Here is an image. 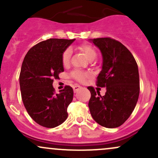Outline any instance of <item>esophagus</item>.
Listing matches in <instances>:
<instances>
[{"mask_svg": "<svg viewBox=\"0 0 158 158\" xmlns=\"http://www.w3.org/2000/svg\"><path fill=\"white\" fill-rule=\"evenodd\" d=\"M73 91L75 92H77L78 90H79V89H81V86H79V85H74V86L73 87Z\"/></svg>", "mask_w": 158, "mask_h": 158, "instance_id": "1", "label": "esophagus"}]
</instances>
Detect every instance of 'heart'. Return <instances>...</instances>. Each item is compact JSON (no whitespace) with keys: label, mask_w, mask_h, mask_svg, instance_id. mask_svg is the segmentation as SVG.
Instances as JSON below:
<instances>
[{"label":"heart","mask_w":158,"mask_h":158,"mask_svg":"<svg viewBox=\"0 0 158 158\" xmlns=\"http://www.w3.org/2000/svg\"><path fill=\"white\" fill-rule=\"evenodd\" d=\"M80 50L85 53L86 57L88 58L89 60H94L97 56V51L93 47L90 46L89 44H82L80 46ZM71 49L68 48L63 52L62 56H61V61H62V64L64 67L68 66L70 64V57H71ZM71 77L75 79L76 80L80 81V82H83L85 81V79L88 77V74L85 72L79 71V70H74L72 72Z\"/></svg>","instance_id":"1"}]
</instances>
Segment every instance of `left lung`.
I'll return each mask as SVG.
<instances>
[{"instance_id":"left-lung-1","label":"left lung","mask_w":158,"mask_h":158,"mask_svg":"<svg viewBox=\"0 0 158 158\" xmlns=\"http://www.w3.org/2000/svg\"><path fill=\"white\" fill-rule=\"evenodd\" d=\"M102 55V70L97 85L106 88L104 96L88 87L90 114L106 128L120 126L130 117L138 100L139 79L137 64L131 52L119 41L110 38L90 39Z\"/></svg>"}]
</instances>
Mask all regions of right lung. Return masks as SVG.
<instances>
[{"label": "right lung", "mask_w": 158, "mask_h": 158, "mask_svg": "<svg viewBox=\"0 0 158 158\" xmlns=\"http://www.w3.org/2000/svg\"><path fill=\"white\" fill-rule=\"evenodd\" d=\"M75 39H50L35 44L27 52L19 77L21 97L31 118L46 128H55L68 118L67 108L73 90L64 87L55 94L52 82L64 71L61 56Z\"/></svg>", "instance_id": "1"}]
</instances>
